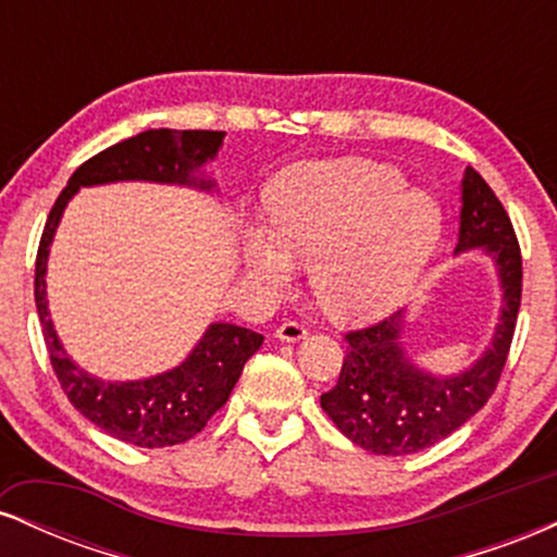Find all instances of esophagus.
Instances as JSON below:
<instances>
[{
  "label": "esophagus",
  "instance_id": "obj_1",
  "mask_svg": "<svg viewBox=\"0 0 557 557\" xmlns=\"http://www.w3.org/2000/svg\"><path fill=\"white\" fill-rule=\"evenodd\" d=\"M306 335H309V330H306L300 322H283L277 330H274V337H277V341H283V343L304 341Z\"/></svg>",
  "mask_w": 557,
  "mask_h": 557
}]
</instances>
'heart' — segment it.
Here are the masks:
<instances>
[{"mask_svg":"<svg viewBox=\"0 0 557 557\" xmlns=\"http://www.w3.org/2000/svg\"><path fill=\"white\" fill-rule=\"evenodd\" d=\"M270 227L251 225L243 253L253 277L283 290L296 264L327 314L367 322L398 309L417 290L437 251L443 212L432 196L369 159L304 162L272 183Z\"/></svg>","mask_w":557,"mask_h":557,"instance_id":"b5f03b06","label":"heart"}]
</instances>
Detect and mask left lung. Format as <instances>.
<instances>
[{"label": "left lung", "instance_id": "obj_1", "mask_svg": "<svg viewBox=\"0 0 557 557\" xmlns=\"http://www.w3.org/2000/svg\"><path fill=\"white\" fill-rule=\"evenodd\" d=\"M456 251L482 248L503 287L500 324L482 359L456 376L419 369L400 345L403 311L345 335L341 380L322 395L324 413L350 443L376 456H411L463 426L495 393L521 306V248L500 198L474 168L461 183Z\"/></svg>", "mask_w": 557, "mask_h": 557}]
</instances>
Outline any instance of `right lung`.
Segmentation results:
<instances>
[{
	"label": "right lung",
	"mask_w": 557,
	"mask_h": 557,
	"mask_svg": "<svg viewBox=\"0 0 557 557\" xmlns=\"http://www.w3.org/2000/svg\"><path fill=\"white\" fill-rule=\"evenodd\" d=\"M222 138H225L222 131L159 127V131L138 133V136L99 151L73 172L65 190L57 196L47 225H44L41 243H38L34 296L44 343H47L49 361H52L60 387L91 424L127 445L168 447L196 437L207 426V421L225 406L243 367L261 348L264 337L253 330L238 327V324L216 322L203 332L188 359L170 372L136 382L99 380L70 361L60 337H57L52 319H49L47 280H44L47 277L49 246H52L54 230L60 225L67 201L83 185L151 181L212 190L214 181L196 177V172L209 159H214Z\"/></svg>",
	"instance_id": "obj_1"
}]
</instances>
